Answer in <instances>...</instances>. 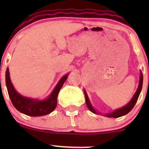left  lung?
Here are the masks:
<instances>
[{
	"mask_svg": "<svg viewBox=\"0 0 149 149\" xmlns=\"http://www.w3.org/2000/svg\"><path fill=\"white\" fill-rule=\"evenodd\" d=\"M142 85H143V74L141 73L140 74V80H139V87H138L137 90H136V93L134 94V96H133L132 99L130 100V102L128 103L127 105H125V107H123V108L120 109H117L115 111H113L111 113H108L106 115V116L109 118H119L120 116H123L124 115H126V114L128 113L132 109H133L134 107V105L136 104V102H137L138 98H139V96L140 95V92L141 91V88H142ZM85 102H86V104H87V107L89 109V110L90 111L94 113H97L96 111H95V109L92 108V107L90 104V101H89L88 97L87 95L86 92L85 91Z\"/></svg>",
	"mask_w": 149,
	"mask_h": 149,
	"instance_id": "1",
	"label": "left lung"
}]
</instances>
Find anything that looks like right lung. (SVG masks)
I'll list each match as a JSON object with an SVG mask.
<instances>
[{
	"label": "right lung",
	"mask_w": 149,
	"mask_h": 149,
	"mask_svg": "<svg viewBox=\"0 0 149 149\" xmlns=\"http://www.w3.org/2000/svg\"><path fill=\"white\" fill-rule=\"evenodd\" d=\"M68 75H65L59 80L57 86L47 100L37 101L26 98L20 95L11 83L10 78L9 70L7 69L6 72V83L8 95L13 106L17 110L25 115L29 116H41L50 113L54 110L57 104V95L64 82L67 79Z\"/></svg>",
	"instance_id": "right-lung-1"
}]
</instances>
